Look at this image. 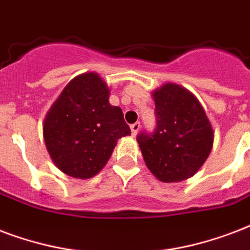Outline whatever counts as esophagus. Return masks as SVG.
Returning <instances> with one entry per match:
<instances>
[{"mask_svg": "<svg viewBox=\"0 0 250 250\" xmlns=\"http://www.w3.org/2000/svg\"><path fill=\"white\" fill-rule=\"evenodd\" d=\"M130 129H131V134L135 137V135H137V133L139 131V129H141V124L139 123L133 124V125H130Z\"/></svg>", "mask_w": 250, "mask_h": 250, "instance_id": "1", "label": "esophagus"}]
</instances>
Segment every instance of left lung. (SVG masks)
<instances>
[{"label":"left lung","mask_w":250,"mask_h":250,"mask_svg":"<svg viewBox=\"0 0 250 250\" xmlns=\"http://www.w3.org/2000/svg\"><path fill=\"white\" fill-rule=\"evenodd\" d=\"M156 129L141 133L143 160L162 183H179L195 175L210 155L214 130L198 99L185 87L168 82L152 91Z\"/></svg>","instance_id":"left-lung-1"}]
</instances>
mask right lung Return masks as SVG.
<instances>
[{
  "label": "right lung",
  "instance_id": "1",
  "mask_svg": "<svg viewBox=\"0 0 250 250\" xmlns=\"http://www.w3.org/2000/svg\"><path fill=\"white\" fill-rule=\"evenodd\" d=\"M125 135H130V127L123 109L109 104V87L94 71L67 83L42 124L52 162L74 179H90L102 171Z\"/></svg>",
  "mask_w": 250,
  "mask_h": 250
}]
</instances>
